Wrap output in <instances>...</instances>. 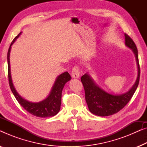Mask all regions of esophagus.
Wrapping results in <instances>:
<instances>
[{"instance_id":"obj_1","label":"esophagus","mask_w":147,"mask_h":147,"mask_svg":"<svg viewBox=\"0 0 147 147\" xmlns=\"http://www.w3.org/2000/svg\"><path fill=\"white\" fill-rule=\"evenodd\" d=\"M71 76L73 78H78L80 76V70L78 66H74L71 70Z\"/></svg>"}]
</instances>
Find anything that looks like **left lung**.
Here are the masks:
<instances>
[{"instance_id": "left-lung-1", "label": "left lung", "mask_w": 147, "mask_h": 147, "mask_svg": "<svg viewBox=\"0 0 147 147\" xmlns=\"http://www.w3.org/2000/svg\"><path fill=\"white\" fill-rule=\"evenodd\" d=\"M125 44L133 51L138 65L137 80L128 92L121 95H112L96 86L88 74H86L82 76L81 81L85 91L86 101L90 111L95 115L108 116L117 113L128 103L138 87L140 80L138 50L133 40L126 33H125Z\"/></svg>"}]
</instances>
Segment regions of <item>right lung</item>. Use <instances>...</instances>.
Masks as SVG:
<instances>
[{
    "instance_id": "add662e5",
    "label": "right lung",
    "mask_w": 147,
    "mask_h": 147,
    "mask_svg": "<svg viewBox=\"0 0 147 147\" xmlns=\"http://www.w3.org/2000/svg\"><path fill=\"white\" fill-rule=\"evenodd\" d=\"M21 33H20L17 37L11 42V45L9 48V51L7 53V61H8V78H9V86L13 94L19 102L20 105L23 107L28 112L31 114L32 115L41 118L51 117L57 114L60 110V106L61 103V92L63 88L66 84V82L69 81L71 79L68 72H64L61 75L58 76L56 81L54 84L52 88V90L49 96L43 101L38 102V103H33V102H28L27 100L22 98L16 91L15 88L12 83L11 77V72H10V51H11V45L14 43L17 38L19 37Z\"/></svg>"
}]
</instances>
